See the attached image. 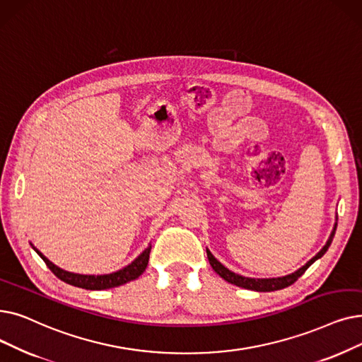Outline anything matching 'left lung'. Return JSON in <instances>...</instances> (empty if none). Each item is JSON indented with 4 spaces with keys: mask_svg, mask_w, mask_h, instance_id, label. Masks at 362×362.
<instances>
[{
    "mask_svg": "<svg viewBox=\"0 0 362 362\" xmlns=\"http://www.w3.org/2000/svg\"><path fill=\"white\" fill-rule=\"evenodd\" d=\"M336 228H337V223H334V229L333 232L329 233V238L327 241V244L321 248L320 253L312 257L305 266H302L300 269L290 274V275H286V276H279V278H266V279H259V278H247V276H243V275H238L235 274L232 271H229L228 268H225V266L220 263L211 253L210 250L207 248V257H209V262L211 264V268L214 269L216 274H218V276H222L225 281L230 282V284L237 286V287H241V288H247V290H255V291H275V290H281V288H286L291 284H294V282L300 278L305 271L309 268V266L318 260L320 257H322L325 255V251L328 250L329 244H332L333 238H334V233H336Z\"/></svg>",
    "mask_w": 362,
    "mask_h": 362,
    "instance_id": "8db88e82",
    "label": "left lung"
}]
</instances>
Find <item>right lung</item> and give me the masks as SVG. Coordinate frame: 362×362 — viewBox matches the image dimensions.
<instances>
[{
  "label": "right lung",
  "mask_w": 362,
  "mask_h": 362,
  "mask_svg": "<svg viewBox=\"0 0 362 362\" xmlns=\"http://www.w3.org/2000/svg\"><path fill=\"white\" fill-rule=\"evenodd\" d=\"M33 245V244H30ZM33 248L37 251L38 256L45 262V264L49 266V269L66 284H71L74 287H80L86 290H106V288H114L118 286L125 284V282L133 281L142 275L148 266L149 260V253H151V244L149 247L144 251L142 255L137 256L130 264L125 266V268L112 272V274H106V275H81V274H74L60 269L59 266L52 263L49 259H47L40 250H37L34 245Z\"/></svg>",
  "instance_id": "1"
}]
</instances>
